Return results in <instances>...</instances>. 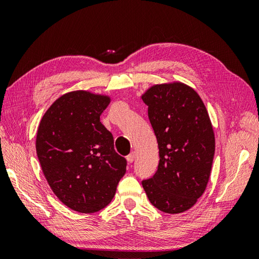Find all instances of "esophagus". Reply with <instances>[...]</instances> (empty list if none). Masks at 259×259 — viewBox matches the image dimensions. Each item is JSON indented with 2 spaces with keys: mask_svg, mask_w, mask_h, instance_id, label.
Returning a JSON list of instances; mask_svg holds the SVG:
<instances>
[{
  "mask_svg": "<svg viewBox=\"0 0 259 259\" xmlns=\"http://www.w3.org/2000/svg\"><path fill=\"white\" fill-rule=\"evenodd\" d=\"M135 160V153H130V154L126 156V161L129 162V163H133Z\"/></svg>",
  "mask_w": 259,
  "mask_h": 259,
  "instance_id": "34e87169",
  "label": "esophagus"
}]
</instances>
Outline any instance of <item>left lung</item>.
Wrapping results in <instances>:
<instances>
[{"instance_id": "1", "label": "left lung", "mask_w": 259, "mask_h": 259, "mask_svg": "<svg viewBox=\"0 0 259 259\" xmlns=\"http://www.w3.org/2000/svg\"><path fill=\"white\" fill-rule=\"evenodd\" d=\"M156 136L160 161L154 176L142 182L150 202L179 213L203 194L214 155V135L202 99L182 82L155 84L142 96Z\"/></svg>"}]
</instances>
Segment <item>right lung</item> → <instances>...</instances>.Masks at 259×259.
I'll use <instances>...</instances> for the list:
<instances>
[{"instance_id":"add662e5","label":"right lung","mask_w":259,"mask_h":259,"mask_svg":"<svg viewBox=\"0 0 259 259\" xmlns=\"http://www.w3.org/2000/svg\"><path fill=\"white\" fill-rule=\"evenodd\" d=\"M108 96L72 91L48 108L38 124L36 153L57 198L74 211L106 207L124 176L126 160L114 150L112 134L100 122Z\"/></svg>"}]
</instances>
